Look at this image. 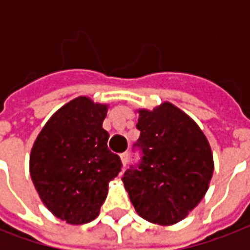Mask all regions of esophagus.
Here are the masks:
<instances>
[{"label": "esophagus", "mask_w": 250, "mask_h": 250, "mask_svg": "<svg viewBox=\"0 0 250 250\" xmlns=\"http://www.w3.org/2000/svg\"><path fill=\"white\" fill-rule=\"evenodd\" d=\"M121 161H122V164H123V166H125V165H127V162H128V153L127 152L122 153Z\"/></svg>", "instance_id": "1"}]
</instances>
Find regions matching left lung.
Instances as JSON below:
<instances>
[{"label":"left lung","mask_w":250,"mask_h":250,"mask_svg":"<svg viewBox=\"0 0 250 250\" xmlns=\"http://www.w3.org/2000/svg\"><path fill=\"white\" fill-rule=\"evenodd\" d=\"M140 160L123 175L136 213L157 225L178 223L205 196L213 176V154L198 125L170 102L139 111Z\"/></svg>","instance_id":"left-lung-1"}]
</instances>
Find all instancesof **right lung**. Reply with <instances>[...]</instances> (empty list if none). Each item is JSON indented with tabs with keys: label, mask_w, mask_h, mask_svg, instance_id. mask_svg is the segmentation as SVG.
Returning <instances> with one entry per match:
<instances>
[{
	"label": "right lung",
	"mask_w": 250,
	"mask_h": 250,
	"mask_svg": "<svg viewBox=\"0 0 250 250\" xmlns=\"http://www.w3.org/2000/svg\"><path fill=\"white\" fill-rule=\"evenodd\" d=\"M107 106L78 97L62 106L39 133L29 170L41 201L71 225L93 221L107 196V186L122 168L107 148L102 128Z\"/></svg>",
	"instance_id": "right-lung-1"
}]
</instances>
